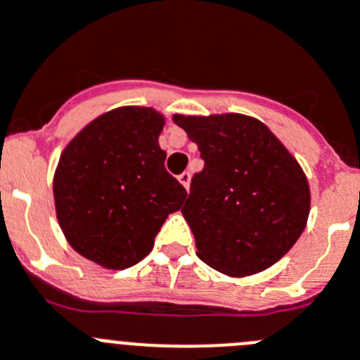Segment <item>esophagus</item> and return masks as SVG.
<instances>
[{
  "instance_id": "obj_1",
  "label": "esophagus",
  "mask_w": 360,
  "mask_h": 360,
  "mask_svg": "<svg viewBox=\"0 0 360 360\" xmlns=\"http://www.w3.org/2000/svg\"><path fill=\"white\" fill-rule=\"evenodd\" d=\"M178 182L182 184L186 189H189V184H191V173H189V171H184L182 174H178Z\"/></svg>"
}]
</instances>
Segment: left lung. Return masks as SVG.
Masks as SVG:
<instances>
[{"instance_id": "left-lung-1", "label": "left lung", "mask_w": 360, "mask_h": 360, "mask_svg": "<svg viewBox=\"0 0 360 360\" xmlns=\"http://www.w3.org/2000/svg\"><path fill=\"white\" fill-rule=\"evenodd\" d=\"M173 121L205 162L182 207L196 255L236 278L271 268L295 246L311 212L298 160L252 115L174 114Z\"/></svg>"}]
</instances>
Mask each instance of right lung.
Returning a JSON list of instances; mask_svg holds the SVG:
<instances>
[{
  "instance_id": "1",
  "label": "right lung",
  "mask_w": 360,
  "mask_h": 360,
  "mask_svg": "<svg viewBox=\"0 0 360 360\" xmlns=\"http://www.w3.org/2000/svg\"><path fill=\"white\" fill-rule=\"evenodd\" d=\"M164 114L151 107L114 108L85 124L58 158V225L71 248L101 268L127 269L143 260L186 200L164 167Z\"/></svg>"
}]
</instances>
